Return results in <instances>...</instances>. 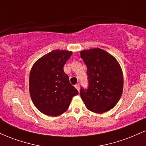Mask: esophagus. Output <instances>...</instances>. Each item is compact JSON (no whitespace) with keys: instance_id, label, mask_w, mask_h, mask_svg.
I'll return each instance as SVG.
<instances>
[{"instance_id":"esophagus-1","label":"esophagus","mask_w":146,"mask_h":146,"mask_svg":"<svg viewBox=\"0 0 146 146\" xmlns=\"http://www.w3.org/2000/svg\"><path fill=\"white\" fill-rule=\"evenodd\" d=\"M75 88H76L78 91H80V84H77L76 85H75Z\"/></svg>"}]
</instances>
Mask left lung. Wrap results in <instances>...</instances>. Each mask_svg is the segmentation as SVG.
Wrapping results in <instances>:
<instances>
[{
  "mask_svg": "<svg viewBox=\"0 0 146 146\" xmlns=\"http://www.w3.org/2000/svg\"><path fill=\"white\" fill-rule=\"evenodd\" d=\"M81 58L87 66L88 86L80 94L87 109L103 113L113 108L123 92V73L119 64L108 52L99 48L84 50Z\"/></svg>",
  "mask_w": 146,
  "mask_h": 146,
  "instance_id": "obj_1",
  "label": "left lung"
}]
</instances>
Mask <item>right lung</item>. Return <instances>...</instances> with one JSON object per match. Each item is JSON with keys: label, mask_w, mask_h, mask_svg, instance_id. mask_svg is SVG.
<instances>
[{"label": "right lung", "mask_w": 146, "mask_h": 146, "mask_svg": "<svg viewBox=\"0 0 146 146\" xmlns=\"http://www.w3.org/2000/svg\"><path fill=\"white\" fill-rule=\"evenodd\" d=\"M72 53L54 50L37 60L31 68L30 95L35 106L44 115H62L67 110L73 97L78 94L63 69Z\"/></svg>", "instance_id": "right-lung-1"}]
</instances>
